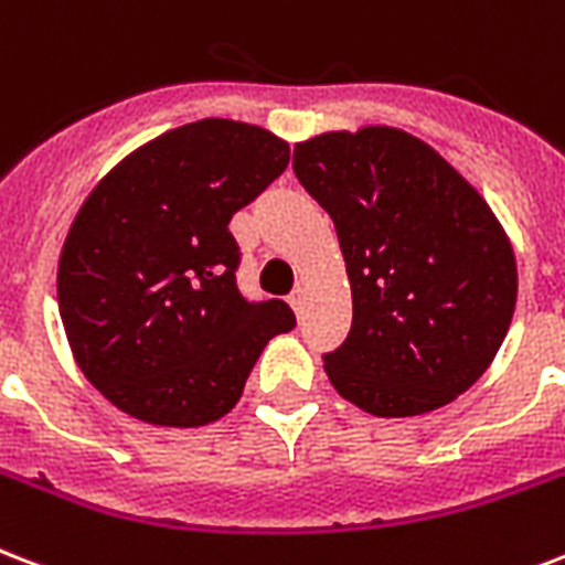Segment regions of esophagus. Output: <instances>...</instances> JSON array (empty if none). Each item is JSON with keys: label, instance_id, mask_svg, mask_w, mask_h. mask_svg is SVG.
Segmentation results:
<instances>
[{"label": "esophagus", "instance_id": "obj_1", "mask_svg": "<svg viewBox=\"0 0 565 565\" xmlns=\"http://www.w3.org/2000/svg\"><path fill=\"white\" fill-rule=\"evenodd\" d=\"M290 308L296 311V317H301V311H305V287H296L290 292Z\"/></svg>", "mask_w": 565, "mask_h": 565}]
</instances>
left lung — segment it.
Returning <instances> with one entry per match:
<instances>
[{
  "label": "left lung",
  "mask_w": 565,
  "mask_h": 565,
  "mask_svg": "<svg viewBox=\"0 0 565 565\" xmlns=\"http://www.w3.org/2000/svg\"><path fill=\"white\" fill-rule=\"evenodd\" d=\"M292 171L331 215L352 290V329L326 355L340 397L376 417L454 403L510 331L519 269L486 198L406 129H329Z\"/></svg>",
  "instance_id": "obj_1"
}]
</instances>
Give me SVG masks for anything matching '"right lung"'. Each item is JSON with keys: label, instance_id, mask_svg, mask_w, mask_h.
Segmentation results:
<instances>
[{"label": "right lung", "instance_id": "1", "mask_svg": "<svg viewBox=\"0 0 565 565\" xmlns=\"http://www.w3.org/2000/svg\"><path fill=\"white\" fill-rule=\"evenodd\" d=\"M290 162L245 120L168 129L120 159L82 201L58 257V311L85 379L153 426L225 417L254 361L296 326L281 299L245 301L227 222Z\"/></svg>", "mask_w": 565, "mask_h": 565}]
</instances>
